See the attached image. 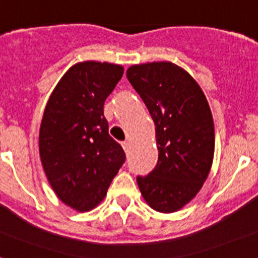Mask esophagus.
Returning a JSON list of instances; mask_svg holds the SVG:
<instances>
[{"label":"esophagus","mask_w":258,"mask_h":258,"mask_svg":"<svg viewBox=\"0 0 258 258\" xmlns=\"http://www.w3.org/2000/svg\"><path fill=\"white\" fill-rule=\"evenodd\" d=\"M122 147H123V149H124V152L127 153V155H128V153H130V148H131V147H130V143L128 142H123L122 143Z\"/></svg>","instance_id":"34e87169"}]
</instances>
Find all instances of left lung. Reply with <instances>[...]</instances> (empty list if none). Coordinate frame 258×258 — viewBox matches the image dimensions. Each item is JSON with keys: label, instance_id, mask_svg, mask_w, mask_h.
<instances>
[{"label": "left lung", "instance_id": "obj_1", "mask_svg": "<svg viewBox=\"0 0 258 258\" xmlns=\"http://www.w3.org/2000/svg\"><path fill=\"white\" fill-rule=\"evenodd\" d=\"M125 73L155 122L159 149L155 169L138 177L140 192L156 211L176 213L202 189L213 165L209 102L190 73L170 61L133 66Z\"/></svg>", "mask_w": 258, "mask_h": 258}]
</instances>
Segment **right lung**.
Returning a JSON list of instances; mask_svg holds the SVG:
<instances>
[{
    "label": "right lung",
    "mask_w": 258,
    "mask_h": 258,
    "mask_svg": "<svg viewBox=\"0 0 258 258\" xmlns=\"http://www.w3.org/2000/svg\"><path fill=\"white\" fill-rule=\"evenodd\" d=\"M123 71L110 62H77L64 73L45 105L39 131L43 169L60 201L80 213L102 202L125 160L103 115L106 98Z\"/></svg>",
    "instance_id": "obj_1"
}]
</instances>
